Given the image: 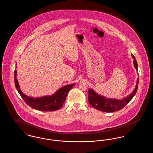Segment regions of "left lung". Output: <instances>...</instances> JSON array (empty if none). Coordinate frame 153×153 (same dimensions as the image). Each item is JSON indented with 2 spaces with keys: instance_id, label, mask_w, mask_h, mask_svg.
I'll use <instances>...</instances> for the list:
<instances>
[{
  "instance_id": "obj_1",
  "label": "left lung",
  "mask_w": 153,
  "mask_h": 153,
  "mask_svg": "<svg viewBox=\"0 0 153 153\" xmlns=\"http://www.w3.org/2000/svg\"><path fill=\"white\" fill-rule=\"evenodd\" d=\"M132 57L134 59V67L138 72V64L135 56L132 54ZM139 77L137 80V84L133 92L123 99H117L107 98L102 95L97 94L92 89H88V101L95 109L105 112H113L117 111L124 108L136 94L138 87Z\"/></svg>"
}]
</instances>
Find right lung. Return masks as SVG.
<instances>
[{
    "instance_id": "1",
    "label": "right lung",
    "mask_w": 153,
    "mask_h": 153,
    "mask_svg": "<svg viewBox=\"0 0 153 153\" xmlns=\"http://www.w3.org/2000/svg\"><path fill=\"white\" fill-rule=\"evenodd\" d=\"M17 71L14 72V80L15 87L22 97L23 100L34 109L40 111H54L60 109L65 101L66 95L76 84L67 85L58 89L51 96H45L39 97H33L24 94L21 90L18 81L16 79Z\"/></svg>"
}]
</instances>
